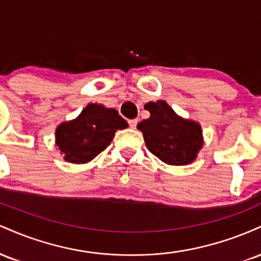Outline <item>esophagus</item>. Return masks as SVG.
<instances>
[{"label":"esophagus","instance_id":"34e87169","mask_svg":"<svg viewBox=\"0 0 261 261\" xmlns=\"http://www.w3.org/2000/svg\"><path fill=\"white\" fill-rule=\"evenodd\" d=\"M128 126H130L131 128H136L137 119H131V120H128Z\"/></svg>","mask_w":261,"mask_h":261}]
</instances>
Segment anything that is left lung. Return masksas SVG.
<instances>
[{
    "mask_svg": "<svg viewBox=\"0 0 261 261\" xmlns=\"http://www.w3.org/2000/svg\"><path fill=\"white\" fill-rule=\"evenodd\" d=\"M145 109L151 116L141 121L146 147L162 162L172 166H185L196 158L202 147V133L195 121L185 120L164 100L149 101Z\"/></svg>",
    "mask_w": 261,
    "mask_h": 261,
    "instance_id": "8db88e82",
    "label": "left lung"
}]
</instances>
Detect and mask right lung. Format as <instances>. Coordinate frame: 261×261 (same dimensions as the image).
<instances>
[{"mask_svg": "<svg viewBox=\"0 0 261 261\" xmlns=\"http://www.w3.org/2000/svg\"><path fill=\"white\" fill-rule=\"evenodd\" d=\"M125 127L127 122L118 110L91 103L79 118L60 125L56 130V146L65 161L87 163L110 145L116 130Z\"/></svg>", "mask_w": 261, "mask_h": 261, "instance_id": "right-lung-1", "label": "right lung"}]
</instances>
